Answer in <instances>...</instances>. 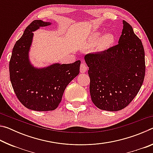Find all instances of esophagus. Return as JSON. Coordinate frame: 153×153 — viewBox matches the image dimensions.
I'll return each instance as SVG.
<instances>
[{
    "label": "esophagus",
    "mask_w": 153,
    "mask_h": 153,
    "mask_svg": "<svg viewBox=\"0 0 153 153\" xmlns=\"http://www.w3.org/2000/svg\"><path fill=\"white\" fill-rule=\"evenodd\" d=\"M87 69L88 67L86 64L82 63L81 65H80V72H81V73H85V72L87 71Z\"/></svg>",
    "instance_id": "34e87169"
}]
</instances>
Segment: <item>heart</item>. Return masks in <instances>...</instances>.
<instances>
[{"mask_svg": "<svg viewBox=\"0 0 153 153\" xmlns=\"http://www.w3.org/2000/svg\"><path fill=\"white\" fill-rule=\"evenodd\" d=\"M101 36V32H96L93 33L89 38L90 45L91 46L96 45L100 39L99 43H98V47L101 50H105L111 46V45L114 42V36L111 33H106L100 39Z\"/></svg>", "mask_w": 153, "mask_h": 153, "instance_id": "1", "label": "heart"}]
</instances>
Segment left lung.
<instances>
[{
    "mask_svg": "<svg viewBox=\"0 0 153 153\" xmlns=\"http://www.w3.org/2000/svg\"><path fill=\"white\" fill-rule=\"evenodd\" d=\"M118 45L84 56L89 67L92 102L101 110L117 111L138 94L145 76L144 50L132 27L123 21Z\"/></svg>",
    "mask_w": 153,
    "mask_h": 153,
    "instance_id": "left-lung-1",
    "label": "left lung"
}]
</instances>
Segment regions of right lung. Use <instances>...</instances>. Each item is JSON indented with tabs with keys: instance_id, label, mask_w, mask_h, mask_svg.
<instances>
[{
	"instance_id": "add662e5",
	"label": "right lung",
	"mask_w": 153,
	"mask_h": 153,
	"mask_svg": "<svg viewBox=\"0 0 153 153\" xmlns=\"http://www.w3.org/2000/svg\"><path fill=\"white\" fill-rule=\"evenodd\" d=\"M50 25L51 22L33 21L15 43L9 62L10 79L15 94L23 105L33 111L56 109L67 85L79 73V60L45 67H36L31 63L33 32Z\"/></svg>"
}]
</instances>
